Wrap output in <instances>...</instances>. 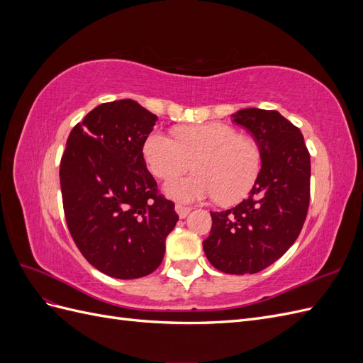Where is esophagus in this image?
<instances>
[{"instance_id":"1","label":"esophagus","mask_w":363,"mask_h":363,"mask_svg":"<svg viewBox=\"0 0 363 363\" xmlns=\"http://www.w3.org/2000/svg\"><path fill=\"white\" fill-rule=\"evenodd\" d=\"M175 212H177V215L183 219V218H186V216L189 215L191 207H186L183 204H175Z\"/></svg>"}]
</instances>
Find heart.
<instances>
[{
  "label": "heart",
  "mask_w": 363,
  "mask_h": 363,
  "mask_svg": "<svg viewBox=\"0 0 363 363\" xmlns=\"http://www.w3.org/2000/svg\"><path fill=\"white\" fill-rule=\"evenodd\" d=\"M179 140L155 130L144 142V157L151 172L160 179L189 170L196 162L197 172L164 184V194L182 203L213 199L233 204L255 186L262 156L256 142L242 138L221 123L186 127Z\"/></svg>",
  "instance_id": "obj_1"
}]
</instances>
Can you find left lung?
Wrapping results in <instances>:
<instances>
[{"label":"left lung","mask_w":363,"mask_h":363,"mask_svg":"<svg viewBox=\"0 0 363 363\" xmlns=\"http://www.w3.org/2000/svg\"><path fill=\"white\" fill-rule=\"evenodd\" d=\"M233 123L259 145L262 168L248 199L211 212L206 257L227 274H255L280 259L298 238L311 201V156L298 127L277 111L242 108Z\"/></svg>","instance_id":"8db88e82"}]
</instances>
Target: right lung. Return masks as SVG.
Segmentation results:
<instances>
[{"instance_id":"add662e5","label":"right lung","mask_w":363,"mask_h":363,"mask_svg":"<svg viewBox=\"0 0 363 363\" xmlns=\"http://www.w3.org/2000/svg\"><path fill=\"white\" fill-rule=\"evenodd\" d=\"M157 116L133 100L104 103L69 133L60 162L63 211L86 260L106 276L139 279L163 260L179 221L144 160Z\"/></svg>"}]
</instances>
